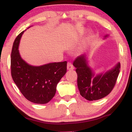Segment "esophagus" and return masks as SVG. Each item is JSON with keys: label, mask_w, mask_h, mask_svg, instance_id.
<instances>
[{"label": "esophagus", "mask_w": 132, "mask_h": 132, "mask_svg": "<svg viewBox=\"0 0 132 132\" xmlns=\"http://www.w3.org/2000/svg\"><path fill=\"white\" fill-rule=\"evenodd\" d=\"M67 69L68 70H73L75 68H74L73 65L71 64V63H68L67 64Z\"/></svg>", "instance_id": "34e87169"}]
</instances>
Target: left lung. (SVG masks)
I'll use <instances>...</instances> for the list:
<instances>
[{"mask_svg": "<svg viewBox=\"0 0 132 132\" xmlns=\"http://www.w3.org/2000/svg\"><path fill=\"white\" fill-rule=\"evenodd\" d=\"M109 37L105 35L104 39ZM87 54L79 56L73 62L78 75V87L83 97L87 101H97L107 96L112 91L119 76L120 63L117 64L108 71L96 74L89 66Z\"/></svg>", "mask_w": 132, "mask_h": 132, "instance_id": "obj_1", "label": "left lung"}]
</instances>
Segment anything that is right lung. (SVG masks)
<instances>
[{
  "mask_svg": "<svg viewBox=\"0 0 132 132\" xmlns=\"http://www.w3.org/2000/svg\"><path fill=\"white\" fill-rule=\"evenodd\" d=\"M24 31L17 36L13 44L12 77L27 100L35 104H46L54 96L57 83L66 74L67 62L50 63L41 66L27 63L22 58L19 50L20 41Z\"/></svg>",
  "mask_w": 132,
  "mask_h": 132,
  "instance_id": "right-lung-1",
  "label": "right lung"
}]
</instances>
